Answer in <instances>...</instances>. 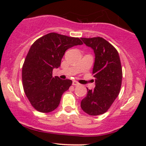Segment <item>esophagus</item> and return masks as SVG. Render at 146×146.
<instances>
[{"label":"esophagus","mask_w":146,"mask_h":146,"mask_svg":"<svg viewBox=\"0 0 146 146\" xmlns=\"http://www.w3.org/2000/svg\"><path fill=\"white\" fill-rule=\"evenodd\" d=\"M73 85H75V86H76V85H80V84H79L77 81H76V80H73Z\"/></svg>","instance_id":"1"}]
</instances>
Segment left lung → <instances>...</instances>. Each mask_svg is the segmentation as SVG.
<instances>
[{
    "label": "left lung",
    "mask_w": 146,
    "mask_h": 146,
    "mask_svg": "<svg viewBox=\"0 0 146 146\" xmlns=\"http://www.w3.org/2000/svg\"><path fill=\"white\" fill-rule=\"evenodd\" d=\"M81 39L95 53L92 74L95 87L94 90L87 88L88 94L81 101L80 107L89 115H100L109 110L120 92L122 80L120 58L117 49L103 38Z\"/></svg>",
    "instance_id": "obj_1"
}]
</instances>
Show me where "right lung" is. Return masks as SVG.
<instances>
[{
	"label": "right lung",
	"mask_w": 146,
	"mask_h": 146,
	"mask_svg": "<svg viewBox=\"0 0 146 146\" xmlns=\"http://www.w3.org/2000/svg\"><path fill=\"white\" fill-rule=\"evenodd\" d=\"M81 44L79 38L52 32L38 39L30 47L22 77L25 93L35 110L48 113L59 105L63 93L69 89L72 80L54 78L53 69L61 66L66 50Z\"/></svg>",
	"instance_id": "obj_1"
}]
</instances>
